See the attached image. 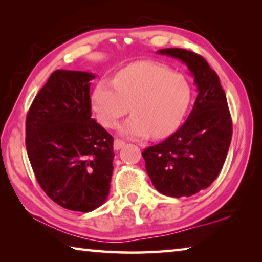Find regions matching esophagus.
Listing matches in <instances>:
<instances>
[{
	"instance_id": "1",
	"label": "esophagus",
	"mask_w": 262,
	"mask_h": 262,
	"mask_svg": "<svg viewBox=\"0 0 262 262\" xmlns=\"http://www.w3.org/2000/svg\"><path fill=\"white\" fill-rule=\"evenodd\" d=\"M126 145V142L122 141L120 139H115L114 140V149L115 150H120L121 148H123Z\"/></svg>"
}]
</instances>
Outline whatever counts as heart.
<instances>
[{
	"mask_svg": "<svg viewBox=\"0 0 262 262\" xmlns=\"http://www.w3.org/2000/svg\"><path fill=\"white\" fill-rule=\"evenodd\" d=\"M192 89L183 75L151 63L132 66L114 78L101 82L92 95L99 121L112 128L130 111L121 127L130 137H161L178 125L187 110Z\"/></svg>",
	"mask_w": 262,
	"mask_h": 262,
	"instance_id": "1",
	"label": "heart"
}]
</instances>
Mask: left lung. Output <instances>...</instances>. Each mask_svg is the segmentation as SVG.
Instances as JSON below:
<instances>
[{
  "mask_svg": "<svg viewBox=\"0 0 262 262\" xmlns=\"http://www.w3.org/2000/svg\"><path fill=\"white\" fill-rule=\"evenodd\" d=\"M157 53L187 66L198 97L187 120L166 140L145 149L142 156L159 193L190 196L209 187L221 172L232 137L231 115L219 76L201 55L183 48Z\"/></svg>",
  "mask_w": 262,
  "mask_h": 262,
  "instance_id": "left-lung-1",
  "label": "left lung"
}]
</instances>
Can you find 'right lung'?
I'll return each mask as SVG.
<instances>
[{
    "label": "right lung",
    "mask_w": 262,
    "mask_h": 262,
    "mask_svg": "<svg viewBox=\"0 0 262 262\" xmlns=\"http://www.w3.org/2000/svg\"><path fill=\"white\" fill-rule=\"evenodd\" d=\"M88 72L55 70L26 117V151L48 198L66 209L89 212L110 193L113 137L91 118Z\"/></svg>",
    "instance_id": "add662e5"
}]
</instances>
